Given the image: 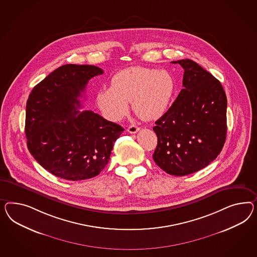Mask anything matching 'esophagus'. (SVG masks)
<instances>
[{
    "instance_id": "1",
    "label": "esophagus",
    "mask_w": 257,
    "mask_h": 257,
    "mask_svg": "<svg viewBox=\"0 0 257 257\" xmlns=\"http://www.w3.org/2000/svg\"><path fill=\"white\" fill-rule=\"evenodd\" d=\"M139 128L137 125H130L127 129L128 133H130V134H136V133L139 132Z\"/></svg>"
}]
</instances>
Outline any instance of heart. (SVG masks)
<instances>
[{
    "label": "heart",
    "instance_id": "1",
    "mask_svg": "<svg viewBox=\"0 0 257 257\" xmlns=\"http://www.w3.org/2000/svg\"><path fill=\"white\" fill-rule=\"evenodd\" d=\"M175 89L173 77L166 70L132 66L111 77L109 89L98 90L95 96L99 109L105 118L118 121L129 109L139 118L152 120L167 110Z\"/></svg>",
    "mask_w": 257,
    "mask_h": 257
}]
</instances>
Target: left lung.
I'll return each instance as SVG.
<instances>
[{"label":"left lung","instance_id":"left-lung-1","mask_svg":"<svg viewBox=\"0 0 257 257\" xmlns=\"http://www.w3.org/2000/svg\"><path fill=\"white\" fill-rule=\"evenodd\" d=\"M173 63L184 69L183 89L170 108L155 121L156 165L174 176L194 173L221 153L226 139L227 100L221 82L189 60Z\"/></svg>","mask_w":257,"mask_h":257}]
</instances>
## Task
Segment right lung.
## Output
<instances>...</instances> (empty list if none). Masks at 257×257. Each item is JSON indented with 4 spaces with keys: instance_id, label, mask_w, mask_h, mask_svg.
Wrapping results in <instances>:
<instances>
[{
    "instance_id": "right-lung-1",
    "label": "right lung",
    "mask_w": 257,
    "mask_h": 257,
    "mask_svg": "<svg viewBox=\"0 0 257 257\" xmlns=\"http://www.w3.org/2000/svg\"><path fill=\"white\" fill-rule=\"evenodd\" d=\"M104 71L94 65L65 64L37 84L26 104L29 152L39 165L67 181L93 178L107 165L120 125L93 111L78 110L91 77Z\"/></svg>"
}]
</instances>
